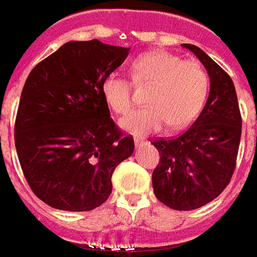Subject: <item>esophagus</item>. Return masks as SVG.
<instances>
[{"label": "esophagus", "instance_id": "1", "mask_svg": "<svg viewBox=\"0 0 257 257\" xmlns=\"http://www.w3.org/2000/svg\"><path fill=\"white\" fill-rule=\"evenodd\" d=\"M134 144H136V147H143L144 144H147V141L143 139H136L134 140Z\"/></svg>", "mask_w": 257, "mask_h": 257}]
</instances>
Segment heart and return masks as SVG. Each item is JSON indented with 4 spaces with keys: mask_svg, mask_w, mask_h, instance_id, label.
<instances>
[{
    "mask_svg": "<svg viewBox=\"0 0 257 257\" xmlns=\"http://www.w3.org/2000/svg\"><path fill=\"white\" fill-rule=\"evenodd\" d=\"M133 82L151 88L147 92L148 106L130 113L121 127L136 136L157 132L168 123L182 128L199 116L210 88L206 68L196 60L165 50H152L133 60ZM130 79L109 74L102 81V95L116 114H127L134 105V86Z\"/></svg>",
    "mask_w": 257,
    "mask_h": 257,
    "instance_id": "1",
    "label": "heart"
}]
</instances>
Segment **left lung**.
I'll return each instance as SVG.
<instances>
[{"label": "left lung", "mask_w": 257, "mask_h": 257, "mask_svg": "<svg viewBox=\"0 0 257 257\" xmlns=\"http://www.w3.org/2000/svg\"><path fill=\"white\" fill-rule=\"evenodd\" d=\"M193 51L210 75L204 109L185 133L173 139H155L159 152L152 172L157 199L173 210L189 211L206 206L231 182L239 150L242 117L231 77L204 51Z\"/></svg>", "instance_id": "1"}]
</instances>
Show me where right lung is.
Returning <instances> with one entry per match:
<instances>
[{"instance_id": "obj_1", "label": "right lung", "mask_w": 257, "mask_h": 257, "mask_svg": "<svg viewBox=\"0 0 257 257\" xmlns=\"http://www.w3.org/2000/svg\"><path fill=\"white\" fill-rule=\"evenodd\" d=\"M128 50L98 39L68 42L25 82L15 118L18 158L32 192L53 208L89 211L103 204L116 166L134 151L102 95V81Z\"/></svg>"}]
</instances>
